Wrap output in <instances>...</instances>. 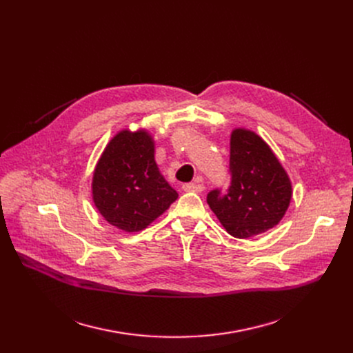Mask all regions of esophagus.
Wrapping results in <instances>:
<instances>
[{
	"label": "esophagus",
	"mask_w": 353,
	"mask_h": 353,
	"mask_svg": "<svg viewBox=\"0 0 353 353\" xmlns=\"http://www.w3.org/2000/svg\"><path fill=\"white\" fill-rule=\"evenodd\" d=\"M183 190L193 192V193H201L203 190H205V186L200 183H186V184H183Z\"/></svg>",
	"instance_id": "esophagus-1"
}]
</instances>
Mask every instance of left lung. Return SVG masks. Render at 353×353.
Instances as JSON below:
<instances>
[{"label":"left lung","mask_w":353,"mask_h":353,"mask_svg":"<svg viewBox=\"0 0 353 353\" xmlns=\"http://www.w3.org/2000/svg\"><path fill=\"white\" fill-rule=\"evenodd\" d=\"M292 199V183L269 144L252 130L234 128L230 136V186L208 194V205L237 239L274 228Z\"/></svg>","instance_id":"obj_1"}]
</instances>
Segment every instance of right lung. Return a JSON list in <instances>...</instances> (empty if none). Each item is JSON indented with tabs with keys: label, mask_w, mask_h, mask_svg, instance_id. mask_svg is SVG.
I'll return each instance as SVG.
<instances>
[{
	"label": "right lung",
	"mask_w": 353,
	"mask_h": 353,
	"mask_svg": "<svg viewBox=\"0 0 353 353\" xmlns=\"http://www.w3.org/2000/svg\"><path fill=\"white\" fill-rule=\"evenodd\" d=\"M92 201L110 225L145 229L179 197L159 170L147 130H121L105 145L91 183Z\"/></svg>",
	"instance_id": "obj_1"
}]
</instances>
